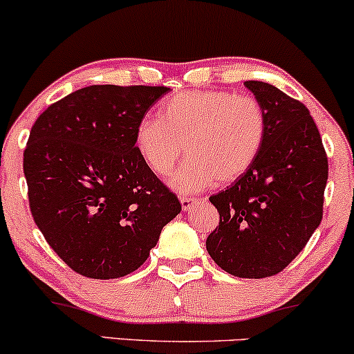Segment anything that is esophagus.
I'll list each match as a JSON object with an SVG mask.
<instances>
[{
    "label": "esophagus",
    "mask_w": 354,
    "mask_h": 354,
    "mask_svg": "<svg viewBox=\"0 0 354 354\" xmlns=\"http://www.w3.org/2000/svg\"><path fill=\"white\" fill-rule=\"evenodd\" d=\"M196 203H198L196 198H191V196H183L181 198V206H183V209H185V211H189L194 205H196Z\"/></svg>",
    "instance_id": "esophagus-1"
}]
</instances>
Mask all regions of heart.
Instances as JSON below:
<instances>
[{"instance_id": "1", "label": "heart", "mask_w": 354, "mask_h": 354, "mask_svg": "<svg viewBox=\"0 0 354 354\" xmlns=\"http://www.w3.org/2000/svg\"><path fill=\"white\" fill-rule=\"evenodd\" d=\"M266 138V116L253 96L223 89L178 93L160 118L140 120L135 146L146 168L168 176L185 146L188 160L169 185L183 194L230 185L250 171Z\"/></svg>"}]
</instances>
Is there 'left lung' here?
<instances>
[{
	"mask_svg": "<svg viewBox=\"0 0 354 354\" xmlns=\"http://www.w3.org/2000/svg\"><path fill=\"white\" fill-rule=\"evenodd\" d=\"M266 116L261 153L245 176L213 194L219 225L206 239L213 261L238 278H268L290 265L323 218L328 158L301 101L246 81Z\"/></svg>",
	"mask_w": 354,
	"mask_h": 354,
	"instance_id": "8db88e82",
	"label": "left lung"
}]
</instances>
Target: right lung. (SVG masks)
Listing matches in <instances>:
<instances>
[{
	"label": "right lung",
	"instance_id": "right-lung-1",
	"mask_svg": "<svg viewBox=\"0 0 354 354\" xmlns=\"http://www.w3.org/2000/svg\"><path fill=\"white\" fill-rule=\"evenodd\" d=\"M168 91L93 84L35 121L23 158L30 209L48 245L76 273H133L181 211L135 146L140 120Z\"/></svg>",
	"mask_w": 354,
	"mask_h": 354
}]
</instances>
